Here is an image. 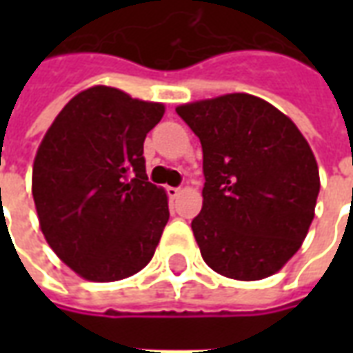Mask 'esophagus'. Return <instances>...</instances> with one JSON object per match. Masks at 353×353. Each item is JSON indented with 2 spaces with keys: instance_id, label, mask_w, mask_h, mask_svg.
I'll return each mask as SVG.
<instances>
[{
  "instance_id": "obj_1",
  "label": "esophagus",
  "mask_w": 353,
  "mask_h": 353,
  "mask_svg": "<svg viewBox=\"0 0 353 353\" xmlns=\"http://www.w3.org/2000/svg\"><path fill=\"white\" fill-rule=\"evenodd\" d=\"M166 191H168V196H170V199H176L177 194L181 192V189H179V187H168Z\"/></svg>"
}]
</instances>
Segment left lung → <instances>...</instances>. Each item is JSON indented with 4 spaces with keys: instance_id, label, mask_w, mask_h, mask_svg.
<instances>
[{
    "instance_id": "left-lung-1",
    "label": "left lung",
    "mask_w": 353,
    "mask_h": 353,
    "mask_svg": "<svg viewBox=\"0 0 353 353\" xmlns=\"http://www.w3.org/2000/svg\"><path fill=\"white\" fill-rule=\"evenodd\" d=\"M202 143V210L191 227L210 268L263 280L301 248L314 219L319 172L295 123L252 94L176 108Z\"/></svg>"
}]
</instances>
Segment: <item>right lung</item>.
<instances>
[{
    "mask_svg": "<svg viewBox=\"0 0 353 353\" xmlns=\"http://www.w3.org/2000/svg\"><path fill=\"white\" fill-rule=\"evenodd\" d=\"M164 105L92 87L65 103L37 149L32 194L45 240L90 281H117L151 261L168 199L147 179L143 141Z\"/></svg>",
    "mask_w": 353,
    "mask_h": 353,
    "instance_id": "add662e5",
    "label": "right lung"
}]
</instances>
